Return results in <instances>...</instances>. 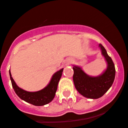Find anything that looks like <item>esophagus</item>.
Instances as JSON below:
<instances>
[{
	"label": "esophagus",
	"mask_w": 128,
	"mask_h": 128,
	"mask_svg": "<svg viewBox=\"0 0 128 128\" xmlns=\"http://www.w3.org/2000/svg\"><path fill=\"white\" fill-rule=\"evenodd\" d=\"M70 64V62H67L66 64V65H68V64Z\"/></svg>",
	"instance_id": "1"
}]
</instances>
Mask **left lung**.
Instances as JSON below:
<instances>
[{"instance_id":"1","label":"left lung","mask_w":128,"mask_h":128,"mask_svg":"<svg viewBox=\"0 0 128 128\" xmlns=\"http://www.w3.org/2000/svg\"><path fill=\"white\" fill-rule=\"evenodd\" d=\"M102 54L107 63V68L102 74L92 77L86 74L78 66H73V81L76 90L81 95L88 98L97 99L102 97L112 84L116 76V69L112 60L106 50L99 44Z\"/></svg>"}]
</instances>
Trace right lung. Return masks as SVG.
<instances>
[{
    "label": "right lung",
    "instance_id": "obj_1",
    "mask_svg": "<svg viewBox=\"0 0 128 128\" xmlns=\"http://www.w3.org/2000/svg\"><path fill=\"white\" fill-rule=\"evenodd\" d=\"M63 71L64 68L54 73L48 85L42 90L36 92L26 91L18 87L11 76L10 70L9 73L12 88L18 97L34 106H44L51 102L55 97Z\"/></svg>",
    "mask_w": 128,
    "mask_h": 128
}]
</instances>
